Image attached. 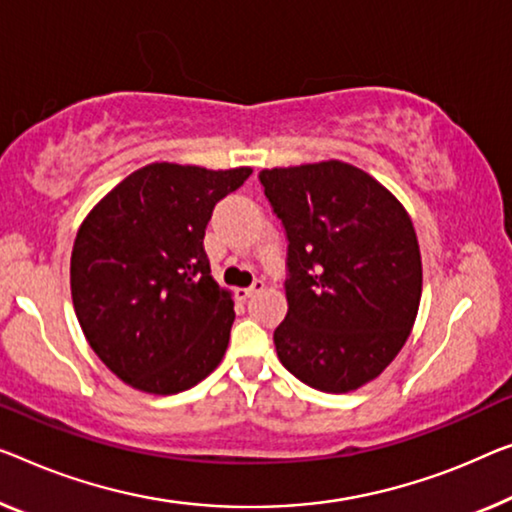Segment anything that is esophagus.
Listing matches in <instances>:
<instances>
[{
	"mask_svg": "<svg viewBox=\"0 0 512 512\" xmlns=\"http://www.w3.org/2000/svg\"><path fill=\"white\" fill-rule=\"evenodd\" d=\"M264 289V280H255L253 285L250 287H241V289H236V296H241V299H248V296H253V294H257V292H262Z\"/></svg>",
	"mask_w": 512,
	"mask_h": 512,
	"instance_id": "34e87169",
	"label": "esophagus"
}]
</instances>
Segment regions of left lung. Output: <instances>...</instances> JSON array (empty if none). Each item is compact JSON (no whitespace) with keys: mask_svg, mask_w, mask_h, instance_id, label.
Listing matches in <instances>:
<instances>
[{"mask_svg":"<svg viewBox=\"0 0 512 512\" xmlns=\"http://www.w3.org/2000/svg\"><path fill=\"white\" fill-rule=\"evenodd\" d=\"M287 232L280 363L324 393L384 372L407 342L423 289L414 223L391 190L342 160L259 172Z\"/></svg>","mask_w":512,"mask_h":512,"instance_id":"obj_1","label":"left lung"}]
</instances>
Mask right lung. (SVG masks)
Masks as SVG:
<instances>
[{"label": "right lung", "instance_id": "right-lung-1", "mask_svg": "<svg viewBox=\"0 0 512 512\" xmlns=\"http://www.w3.org/2000/svg\"><path fill=\"white\" fill-rule=\"evenodd\" d=\"M250 174L151 163L82 220L71 255L75 315L96 356L137 391L181 393L223 361L234 301L211 276L204 232L213 207Z\"/></svg>", "mask_w": 512, "mask_h": 512}]
</instances>
